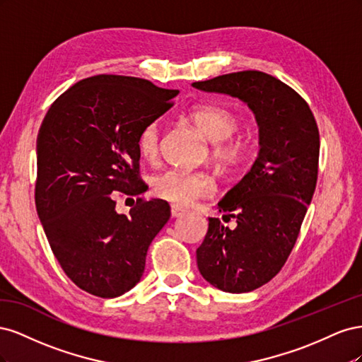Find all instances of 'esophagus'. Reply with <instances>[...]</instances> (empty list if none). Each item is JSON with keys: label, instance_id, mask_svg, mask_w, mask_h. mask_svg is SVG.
Masks as SVG:
<instances>
[{"label": "esophagus", "instance_id": "obj_1", "mask_svg": "<svg viewBox=\"0 0 362 362\" xmlns=\"http://www.w3.org/2000/svg\"><path fill=\"white\" fill-rule=\"evenodd\" d=\"M170 213H172V216L173 217H180V216H182L184 213H185V210H184V208L182 206H180V205H172L170 206Z\"/></svg>", "mask_w": 362, "mask_h": 362}]
</instances>
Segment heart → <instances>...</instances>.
Listing matches in <instances>:
<instances>
[{"label": "heart", "mask_w": 362, "mask_h": 362, "mask_svg": "<svg viewBox=\"0 0 362 362\" xmlns=\"http://www.w3.org/2000/svg\"><path fill=\"white\" fill-rule=\"evenodd\" d=\"M189 119L201 133L214 144L211 156L222 164H233L242 158L243 144L231 139L238 127L237 116L225 107L205 104L192 108ZM137 151L146 161H156L160 152V122L152 120L140 129ZM154 192L161 199L175 205H190L214 192V182L202 172L169 169L160 173L154 181Z\"/></svg>", "instance_id": "1"}]
</instances>
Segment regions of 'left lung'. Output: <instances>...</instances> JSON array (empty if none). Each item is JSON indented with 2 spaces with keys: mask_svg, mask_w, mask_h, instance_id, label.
Returning <instances> with one entry per match:
<instances>
[{
  "mask_svg": "<svg viewBox=\"0 0 362 362\" xmlns=\"http://www.w3.org/2000/svg\"><path fill=\"white\" fill-rule=\"evenodd\" d=\"M192 86L238 98L259 128L255 163L217 204L237 226L208 217L196 250L206 282L226 293H247L276 275L298 240L317 184L319 128L303 98L269 74L233 72Z\"/></svg>",
  "mask_w": 362,
  "mask_h": 362,
  "instance_id": "obj_1",
  "label": "left lung"
}]
</instances>
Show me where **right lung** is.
<instances>
[{
	"label": "right lung",
	"mask_w": 362,
	"mask_h": 362,
	"mask_svg": "<svg viewBox=\"0 0 362 362\" xmlns=\"http://www.w3.org/2000/svg\"><path fill=\"white\" fill-rule=\"evenodd\" d=\"M178 90L124 75H95L60 95L37 134L36 210L64 273L98 298H117L145 272L148 247L168 223L163 199L116 211L117 192L139 196L140 129Z\"/></svg>",
	"instance_id": "right-lung-1"
}]
</instances>
